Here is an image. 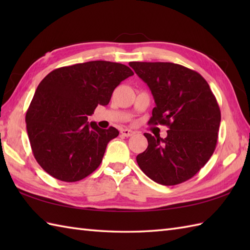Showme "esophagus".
<instances>
[{
  "mask_svg": "<svg viewBox=\"0 0 250 250\" xmlns=\"http://www.w3.org/2000/svg\"><path fill=\"white\" fill-rule=\"evenodd\" d=\"M121 134L124 135V136H125V137H129V136L134 135L135 132L130 130V129H122V130H121Z\"/></svg>",
  "mask_w": 250,
  "mask_h": 250,
  "instance_id": "1",
  "label": "esophagus"
}]
</instances>
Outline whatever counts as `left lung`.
<instances>
[{"label": "left lung", "instance_id": "1", "mask_svg": "<svg viewBox=\"0 0 250 250\" xmlns=\"http://www.w3.org/2000/svg\"><path fill=\"white\" fill-rule=\"evenodd\" d=\"M155 99L148 124L167 125V136L144 133L147 149L136 157L141 169L160 185L192 178L203 167L218 140L219 105L198 72L171 62H130Z\"/></svg>", "mask_w": 250, "mask_h": 250}]
</instances>
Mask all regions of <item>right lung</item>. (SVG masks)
I'll return each instance as SVG.
<instances>
[{"label":"right lung","instance_id":"right-lung-1","mask_svg":"<svg viewBox=\"0 0 250 250\" xmlns=\"http://www.w3.org/2000/svg\"><path fill=\"white\" fill-rule=\"evenodd\" d=\"M133 74L121 63L90 61L56 68L40 83L25 122L32 152L45 172L74 183L99 167L119 131L89 124L88 116L107 105L115 88Z\"/></svg>","mask_w":250,"mask_h":250}]
</instances>
